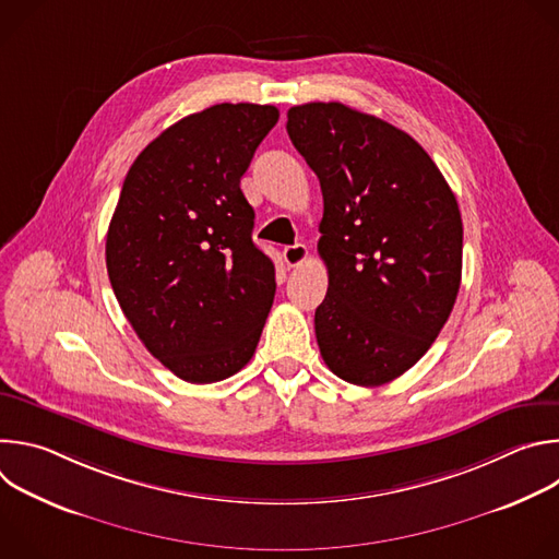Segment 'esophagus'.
I'll return each mask as SVG.
<instances>
[{
    "mask_svg": "<svg viewBox=\"0 0 559 559\" xmlns=\"http://www.w3.org/2000/svg\"><path fill=\"white\" fill-rule=\"evenodd\" d=\"M307 257H309V252H307V248H305L302 243L285 246V248H283V261H285L287 267H296V265L305 263Z\"/></svg>",
    "mask_w": 559,
    "mask_h": 559,
    "instance_id": "esophagus-1",
    "label": "esophagus"
}]
</instances>
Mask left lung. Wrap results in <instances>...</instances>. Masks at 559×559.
Listing matches in <instances>:
<instances>
[{"label": "left lung", "instance_id": "8db88e82", "mask_svg": "<svg viewBox=\"0 0 559 559\" xmlns=\"http://www.w3.org/2000/svg\"><path fill=\"white\" fill-rule=\"evenodd\" d=\"M321 181L318 254L330 287L313 325L325 365L358 386L412 369L433 345L462 278L457 201L407 132L338 102L287 112Z\"/></svg>", "mask_w": 559, "mask_h": 559}]
</instances>
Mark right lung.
Listing matches in <instances>:
<instances>
[{"label": "right lung", "mask_w": 559, "mask_h": 559, "mask_svg": "<svg viewBox=\"0 0 559 559\" xmlns=\"http://www.w3.org/2000/svg\"><path fill=\"white\" fill-rule=\"evenodd\" d=\"M278 110L218 104L134 158L106 236L115 296L145 349L188 382H218L257 352L274 263L252 241L241 177Z\"/></svg>", "instance_id": "1"}]
</instances>
